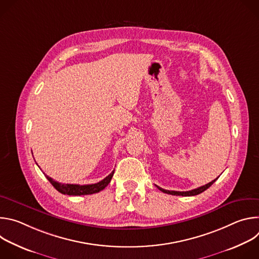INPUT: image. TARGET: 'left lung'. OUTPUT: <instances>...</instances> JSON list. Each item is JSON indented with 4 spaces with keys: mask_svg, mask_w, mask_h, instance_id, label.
Segmentation results:
<instances>
[{
    "mask_svg": "<svg viewBox=\"0 0 259 259\" xmlns=\"http://www.w3.org/2000/svg\"><path fill=\"white\" fill-rule=\"evenodd\" d=\"M218 178V177H217ZM217 178L216 179H214V180H212L211 182H209V183H207V184H205V186H203V187H200V188H198V189H195V190H192V191H188V192H176V191H167V190H164V189H162V188H160V187H158V186H156L161 192H163V193H165V194H169V195H173V196H184V197H187V196H196V195H199V194H201V193H203L204 191H206L207 189H209L212 184L217 180Z\"/></svg>",
    "mask_w": 259,
    "mask_h": 259,
    "instance_id": "1",
    "label": "left lung"
}]
</instances>
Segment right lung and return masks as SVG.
Segmentation results:
<instances>
[{"label":"right lung","mask_w":259,"mask_h":259,"mask_svg":"<svg viewBox=\"0 0 259 259\" xmlns=\"http://www.w3.org/2000/svg\"><path fill=\"white\" fill-rule=\"evenodd\" d=\"M113 171L109 175H107L104 179L97 183L93 184H85V186H80V184H69V183H60L55 180H53L51 177L47 176V179L50 181L52 186L61 194L63 195H68V196H85V195H92L95 193H98L105 189L107 187V184L112 180V177L114 175Z\"/></svg>","instance_id":"1"}]
</instances>
